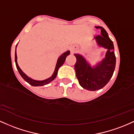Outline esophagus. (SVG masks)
<instances>
[{
	"label": "esophagus",
	"mask_w": 134,
	"mask_h": 134,
	"mask_svg": "<svg viewBox=\"0 0 134 134\" xmlns=\"http://www.w3.org/2000/svg\"><path fill=\"white\" fill-rule=\"evenodd\" d=\"M71 52H75V51H76V49H75V48H71Z\"/></svg>",
	"instance_id": "esophagus-1"
}]
</instances>
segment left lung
I'll list each match as a JSON object with an SVG mask.
<instances>
[{
	"instance_id": "left-lung-1",
	"label": "left lung",
	"mask_w": 134,
	"mask_h": 134,
	"mask_svg": "<svg viewBox=\"0 0 134 134\" xmlns=\"http://www.w3.org/2000/svg\"><path fill=\"white\" fill-rule=\"evenodd\" d=\"M96 28L100 29V35H99L95 38L97 43L108 49L106 58L92 68L87 64L82 55L75 54L76 58L75 70L79 84L83 88L91 91L99 90L109 82L113 75L116 65L113 42L103 27L96 26Z\"/></svg>"
}]
</instances>
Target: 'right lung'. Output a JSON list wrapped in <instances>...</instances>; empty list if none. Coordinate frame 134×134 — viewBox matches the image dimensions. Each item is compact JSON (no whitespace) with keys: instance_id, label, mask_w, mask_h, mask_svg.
Masks as SVG:
<instances>
[{"instance_id":"add662e5","label":"right lung","mask_w":134,"mask_h":134,"mask_svg":"<svg viewBox=\"0 0 134 134\" xmlns=\"http://www.w3.org/2000/svg\"><path fill=\"white\" fill-rule=\"evenodd\" d=\"M69 54H70V51H67V52H64V54H63L59 57V58L58 60V62H57V64H56V66H55V71L54 72L53 75H52V76L50 78H49L48 79H46L45 80H42V81L34 80L31 79L30 78L28 77V76H27L26 75L21 71V70L20 68L19 67L18 64L17 63V55H16V51H15V63H16V68H17L18 70L19 74H20L21 76H22L23 79L25 80L26 82H28V83L30 84V85H32V86H42V85H46V84L50 83L51 82H52V81L55 79V76H56L57 75V73H58V69H59V68L63 65V63L64 62V61H65L66 58Z\"/></svg>"}]
</instances>
